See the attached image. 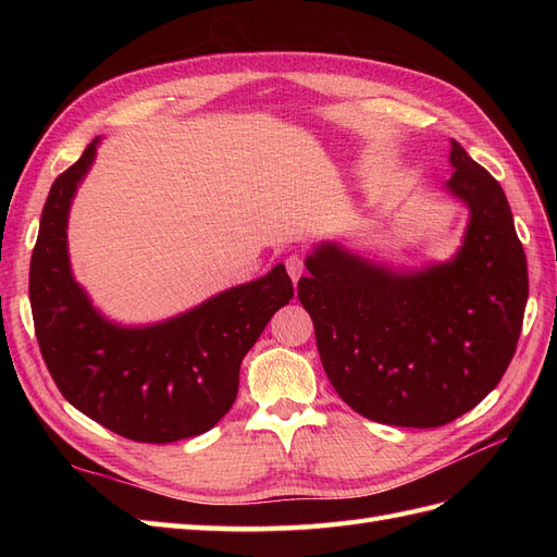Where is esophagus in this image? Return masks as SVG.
Wrapping results in <instances>:
<instances>
[{
  "mask_svg": "<svg viewBox=\"0 0 557 557\" xmlns=\"http://www.w3.org/2000/svg\"><path fill=\"white\" fill-rule=\"evenodd\" d=\"M285 269H288V274H290V278H293V283H297L299 281V276L305 274V260H301L299 256H288L285 258Z\"/></svg>",
  "mask_w": 557,
  "mask_h": 557,
  "instance_id": "34e87169",
  "label": "esophagus"
}]
</instances>
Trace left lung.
I'll use <instances>...</instances> for the list:
<instances>
[{"instance_id":"obj_1","label":"left lung","mask_w":557,"mask_h":557,"mask_svg":"<svg viewBox=\"0 0 557 557\" xmlns=\"http://www.w3.org/2000/svg\"><path fill=\"white\" fill-rule=\"evenodd\" d=\"M448 162L444 190L469 209L450 260L395 269L323 242L297 283L334 391L383 425L440 428L474 409L522 327L528 262L507 195L453 139Z\"/></svg>"}]
</instances>
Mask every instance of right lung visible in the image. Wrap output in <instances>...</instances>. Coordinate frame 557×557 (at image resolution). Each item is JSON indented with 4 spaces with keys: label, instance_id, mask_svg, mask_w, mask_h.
I'll return each instance as SVG.
<instances>
[{
    "label": "right lung",
    "instance_id": "right-lung-1",
    "mask_svg": "<svg viewBox=\"0 0 557 557\" xmlns=\"http://www.w3.org/2000/svg\"><path fill=\"white\" fill-rule=\"evenodd\" d=\"M95 139L44 205L29 262V305L44 362L64 399L132 442L170 444L211 430L239 391V367L272 315L293 299L283 264L153 325H121L76 283L66 223Z\"/></svg>",
    "mask_w": 557,
    "mask_h": 557
}]
</instances>
